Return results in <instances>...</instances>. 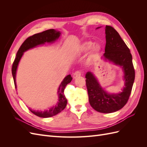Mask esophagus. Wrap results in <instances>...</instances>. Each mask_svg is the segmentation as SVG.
Instances as JSON below:
<instances>
[{"label":"esophagus","instance_id":"1","mask_svg":"<svg viewBox=\"0 0 147 147\" xmlns=\"http://www.w3.org/2000/svg\"><path fill=\"white\" fill-rule=\"evenodd\" d=\"M82 75V72L81 70H77L74 74L73 75V78H76L78 77H80Z\"/></svg>","mask_w":147,"mask_h":147}]
</instances>
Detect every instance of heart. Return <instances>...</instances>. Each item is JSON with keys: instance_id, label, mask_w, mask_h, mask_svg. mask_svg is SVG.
Masks as SVG:
<instances>
[{"instance_id": "b5f03b06", "label": "heart", "mask_w": 147, "mask_h": 147, "mask_svg": "<svg viewBox=\"0 0 147 147\" xmlns=\"http://www.w3.org/2000/svg\"><path fill=\"white\" fill-rule=\"evenodd\" d=\"M92 45L93 43L91 42H84L81 45L80 48V52L81 53H83L88 51L92 47ZM99 50V47L98 45H94L92 47L91 52L90 53V59L91 60L94 61L97 59V53H98Z\"/></svg>"}]
</instances>
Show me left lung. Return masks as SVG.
<instances>
[{
  "label": "left lung",
  "mask_w": 147,
  "mask_h": 147,
  "mask_svg": "<svg viewBox=\"0 0 147 147\" xmlns=\"http://www.w3.org/2000/svg\"><path fill=\"white\" fill-rule=\"evenodd\" d=\"M105 30L106 44L104 56L105 59L122 67L125 87L121 93L110 94L102 90L92 73L87 72L85 77L91 106L97 112L109 113L120 110L126 104L134 82L135 70L129 49L118 32L110 26H106Z\"/></svg>",
  "instance_id": "obj_1"
}]
</instances>
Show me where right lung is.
I'll use <instances>...</instances> for the list:
<instances>
[{"label":"right lung","instance_id":"add662e5","mask_svg":"<svg viewBox=\"0 0 147 147\" xmlns=\"http://www.w3.org/2000/svg\"><path fill=\"white\" fill-rule=\"evenodd\" d=\"M61 33L57 32L54 29H48L43 31L42 32L35 34L32 36H30L26 38L24 42L22 43V45L20 47L18 51L16 53V56L15 59L13 61L11 67V73L13 75V80H14V84L15 88H16V84L15 81L16 77V72L17 69L18 65L20 61L21 57L23 55V53L30 48H34L40 44L45 43V42H51L56 40L57 38H58L60 36ZM72 78L71 77V75H69L65 77L64 79L63 82L60 84L59 88V102L57 105L55 107L51 108L49 110L45 111V112H35L34 110H30V112L37 117L41 118H48L51 117L55 115L58 114L61 111H63L66 107L67 100L66 97L64 95V89L67 84L69 83L72 81Z\"/></svg>","mask_w":147,"mask_h":147}]
</instances>
